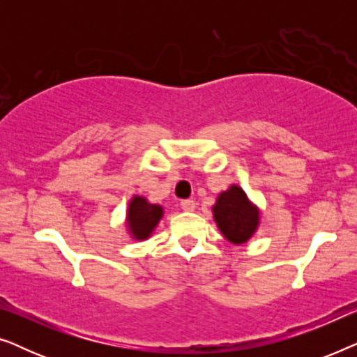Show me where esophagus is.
<instances>
[{
	"label": "esophagus",
	"mask_w": 357,
	"mask_h": 357,
	"mask_svg": "<svg viewBox=\"0 0 357 357\" xmlns=\"http://www.w3.org/2000/svg\"><path fill=\"white\" fill-rule=\"evenodd\" d=\"M180 206H182L183 211H187V213H192L193 209H195V206H197V204H195L193 199H183V202L180 203Z\"/></svg>",
	"instance_id": "obj_1"
}]
</instances>
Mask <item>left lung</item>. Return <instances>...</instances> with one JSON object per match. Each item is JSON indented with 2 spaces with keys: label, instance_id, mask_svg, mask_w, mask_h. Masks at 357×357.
<instances>
[{
  "label": "left lung",
  "instance_id": "left-lung-1",
  "mask_svg": "<svg viewBox=\"0 0 357 357\" xmlns=\"http://www.w3.org/2000/svg\"><path fill=\"white\" fill-rule=\"evenodd\" d=\"M211 211L224 238L234 245L247 243L260 227V208L236 183L218 195Z\"/></svg>",
  "mask_w": 357,
  "mask_h": 357
}]
</instances>
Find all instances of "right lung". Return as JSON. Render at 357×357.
Here are the masks:
<instances>
[{
  "label": "right lung",
  "instance_id": "obj_1",
  "mask_svg": "<svg viewBox=\"0 0 357 357\" xmlns=\"http://www.w3.org/2000/svg\"><path fill=\"white\" fill-rule=\"evenodd\" d=\"M162 216L164 208L160 204L151 203L148 198L141 197V195H133L130 198L125 214V226L131 241H148Z\"/></svg>",
  "mask_w": 357,
  "mask_h": 357
}]
</instances>
